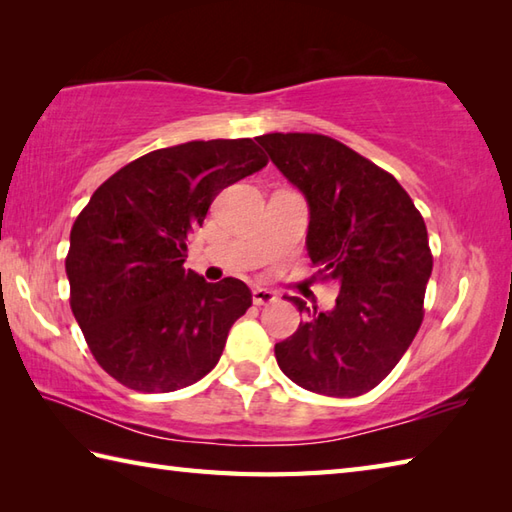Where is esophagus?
<instances>
[{"label": "esophagus", "instance_id": "34e87169", "mask_svg": "<svg viewBox=\"0 0 512 512\" xmlns=\"http://www.w3.org/2000/svg\"><path fill=\"white\" fill-rule=\"evenodd\" d=\"M277 299V295L273 290L268 288H255L253 290V303L255 306H266V303H273Z\"/></svg>", "mask_w": 512, "mask_h": 512}]
</instances>
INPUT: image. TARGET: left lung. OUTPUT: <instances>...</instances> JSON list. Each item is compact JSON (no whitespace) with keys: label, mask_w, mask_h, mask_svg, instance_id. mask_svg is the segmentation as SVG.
<instances>
[{"label":"left lung","mask_w":512,"mask_h":512,"mask_svg":"<svg viewBox=\"0 0 512 512\" xmlns=\"http://www.w3.org/2000/svg\"><path fill=\"white\" fill-rule=\"evenodd\" d=\"M257 143L303 193L310 209L308 255L339 286L336 306L275 345L292 383L314 394H367L407 352L424 310L433 257L427 226L391 173L321 134H264Z\"/></svg>","instance_id":"left-lung-1"}]
</instances>
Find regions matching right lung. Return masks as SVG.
I'll return each instance as SVG.
<instances>
[{"label":"right lung","instance_id":"1","mask_svg":"<svg viewBox=\"0 0 512 512\" xmlns=\"http://www.w3.org/2000/svg\"><path fill=\"white\" fill-rule=\"evenodd\" d=\"M268 158L250 138L191 140L129 162L94 191L70 233V306L90 352L118 383L167 394L217 365L253 303L244 281L184 268L187 239L215 195Z\"/></svg>","mask_w":512,"mask_h":512}]
</instances>
